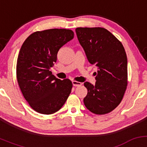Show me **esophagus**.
Returning <instances> with one entry per match:
<instances>
[{
  "mask_svg": "<svg viewBox=\"0 0 147 147\" xmlns=\"http://www.w3.org/2000/svg\"><path fill=\"white\" fill-rule=\"evenodd\" d=\"M72 84L74 86H82V84L81 82H76V81H72Z\"/></svg>",
  "mask_w": 147,
  "mask_h": 147,
  "instance_id": "34e87169",
  "label": "esophagus"
}]
</instances>
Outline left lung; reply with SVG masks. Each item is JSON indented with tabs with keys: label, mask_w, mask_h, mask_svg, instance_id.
<instances>
[{
	"label": "left lung",
	"mask_w": 147,
	"mask_h": 147,
	"mask_svg": "<svg viewBox=\"0 0 147 147\" xmlns=\"http://www.w3.org/2000/svg\"><path fill=\"white\" fill-rule=\"evenodd\" d=\"M79 42L90 64L97 68L95 84L86 82L84 103L90 112L104 115L121 102L127 86V57L121 42L102 28H77Z\"/></svg>",
	"instance_id": "1"
}]
</instances>
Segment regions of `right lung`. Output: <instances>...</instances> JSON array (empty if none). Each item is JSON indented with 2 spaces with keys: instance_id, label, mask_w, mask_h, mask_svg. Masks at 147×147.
<instances>
[{
  "instance_id": "add662e5",
  "label": "right lung",
  "mask_w": 147,
  "mask_h": 147,
  "mask_svg": "<svg viewBox=\"0 0 147 147\" xmlns=\"http://www.w3.org/2000/svg\"><path fill=\"white\" fill-rule=\"evenodd\" d=\"M74 38L70 30L50 29L30 34L22 45L16 64V77L25 99L36 112L58 111L71 92L72 82L52 75L59 49Z\"/></svg>"
}]
</instances>
